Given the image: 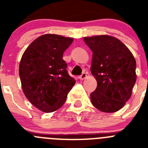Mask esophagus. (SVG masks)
<instances>
[{"instance_id": "1", "label": "esophagus", "mask_w": 148, "mask_h": 148, "mask_svg": "<svg viewBox=\"0 0 148 148\" xmlns=\"http://www.w3.org/2000/svg\"><path fill=\"white\" fill-rule=\"evenodd\" d=\"M86 77H87V74H86L85 73H83L82 75L79 76V79H80V80H84V79H85Z\"/></svg>"}]
</instances>
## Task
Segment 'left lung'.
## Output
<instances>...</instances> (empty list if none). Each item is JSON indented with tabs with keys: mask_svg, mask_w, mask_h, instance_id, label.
Masks as SVG:
<instances>
[{
	"mask_svg": "<svg viewBox=\"0 0 148 148\" xmlns=\"http://www.w3.org/2000/svg\"><path fill=\"white\" fill-rule=\"evenodd\" d=\"M92 52L91 73L97 87L90 94L92 105L104 113L119 110L131 96L136 81V62L130 49L110 35L84 37Z\"/></svg>",
	"mask_w": 148,
	"mask_h": 148,
	"instance_id": "obj_1",
	"label": "left lung"
}]
</instances>
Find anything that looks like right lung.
Segmentation results:
<instances>
[{
  "instance_id": "obj_1",
  "label": "right lung",
  "mask_w": 148,
  "mask_h": 148,
  "mask_svg": "<svg viewBox=\"0 0 148 148\" xmlns=\"http://www.w3.org/2000/svg\"><path fill=\"white\" fill-rule=\"evenodd\" d=\"M73 41L72 38L46 34L33 40L22 56L19 75L23 93L43 112L51 113L62 107L75 84L63 59Z\"/></svg>"
}]
</instances>
